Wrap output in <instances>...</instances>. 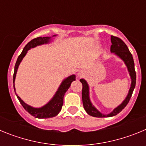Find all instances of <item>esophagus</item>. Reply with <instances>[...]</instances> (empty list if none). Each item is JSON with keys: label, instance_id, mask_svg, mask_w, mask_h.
I'll return each instance as SVG.
<instances>
[{"label": "esophagus", "instance_id": "1", "mask_svg": "<svg viewBox=\"0 0 146 146\" xmlns=\"http://www.w3.org/2000/svg\"><path fill=\"white\" fill-rule=\"evenodd\" d=\"M83 75H84V72H82V71H81V72H80L79 73H78V76H79L80 77H82Z\"/></svg>", "mask_w": 146, "mask_h": 146}]
</instances>
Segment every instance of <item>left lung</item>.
Listing matches in <instances>:
<instances>
[{
  "label": "left lung",
  "mask_w": 146,
  "mask_h": 146,
  "mask_svg": "<svg viewBox=\"0 0 146 146\" xmlns=\"http://www.w3.org/2000/svg\"><path fill=\"white\" fill-rule=\"evenodd\" d=\"M111 43L112 45L110 47V51H111V52H114L115 55L119 56L125 62V64L128 68V71L129 72L130 76H131V84L128 95H127L124 101L121 103L118 108H115L112 113L108 115H103L100 112L98 111L97 110L94 108L92 104H91L90 99H89L88 86L86 81L83 79L80 80V81L82 85V99L84 109L86 110V113L88 114L91 115V116L97 117V118L114 116V115H116L118 113H119L127 105V104L129 102L134 89H135V84H136V72H135V63H134L132 55L129 50L126 44L121 38L117 36H111Z\"/></svg>",
  "instance_id": "8db88e82"
}]
</instances>
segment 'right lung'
<instances>
[{"instance_id": "right-lung-1", "label": "right lung", "mask_w": 146, "mask_h": 146, "mask_svg": "<svg viewBox=\"0 0 146 146\" xmlns=\"http://www.w3.org/2000/svg\"><path fill=\"white\" fill-rule=\"evenodd\" d=\"M50 37H37L33 39H32L31 42H28L25 47L23 49V52H21L19 57H18L17 60L16 64L15 66V72H14V75H13V83H14V89H15V77H16L17 71L18 66L20 65V62L23 60V58L25 57V55H26L28 50H30L31 48L36 47L37 45L42 44H47L50 42ZM74 80H75V75H71L66 78L63 82H62L61 85L59 87L58 90L57 91L54 97L51 99V101L49 102L46 105L41 108H34L32 107L29 106L28 104H25L24 102L19 97V96L17 95V97L19 99L20 104L23 105L24 109L26 110L27 112L30 113V114L34 116L35 118H52V117L56 116L59 113V112L61 110L63 104H64V96L65 93L70 87L71 83Z\"/></svg>"}]
</instances>
